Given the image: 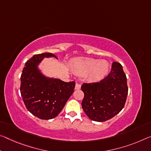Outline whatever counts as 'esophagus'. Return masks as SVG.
<instances>
[{
  "label": "esophagus",
  "mask_w": 151,
  "mask_h": 151,
  "mask_svg": "<svg viewBox=\"0 0 151 151\" xmlns=\"http://www.w3.org/2000/svg\"><path fill=\"white\" fill-rule=\"evenodd\" d=\"M81 85L80 84H78V83H76V85H75V89H76V90L80 89V88H81Z\"/></svg>",
  "instance_id": "obj_1"
}]
</instances>
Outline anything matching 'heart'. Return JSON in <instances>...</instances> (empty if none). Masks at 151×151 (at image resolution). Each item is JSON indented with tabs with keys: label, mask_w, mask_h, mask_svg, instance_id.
<instances>
[{
	"label": "heart",
	"mask_w": 151,
	"mask_h": 151,
	"mask_svg": "<svg viewBox=\"0 0 151 151\" xmlns=\"http://www.w3.org/2000/svg\"><path fill=\"white\" fill-rule=\"evenodd\" d=\"M75 73L80 75L90 73V78L92 81H99L104 78L108 73L109 65L106 60L94 58H86L76 62L73 64Z\"/></svg>",
	"instance_id": "1"
}]
</instances>
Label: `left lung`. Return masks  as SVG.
<instances>
[{
    "instance_id": "1",
    "label": "left lung",
    "mask_w": 151,
    "mask_h": 151,
    "mask_svg": "<svg viewBox=\"0 0 151 151\" xmlns=\"http://www.w3.org/2000/svg\"><path fill=\"white\" fill-rule=\"evenodd\" d=\"M82 107L86 115L95 122H105L124 108L128 95L127 78L122 66L114 62L106 78L98 83H83Z\"/></svg>"
}]
</instances>
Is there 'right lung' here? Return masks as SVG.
I'll list each match as a JSON object with an SVG mask.
<instances>
[{
  "instance_id": "1",
  "label": "right lung",
  "mask_w": 151,
  "mask_h": 151,
  "mask_svg": "<svg viewBox=\"0 0 151 151\" xmlns=\"http://www.w3.org/2000/svg\"><path fill=\"white\" fill-rule=\"evenodd\" d=\"M52 53L35 54L25 63L21 76L20 91L26 107L42 119H53L60 114L74 92L75 82H64L41 73L38 65Z\"/></svg>"
}]
</instances>
